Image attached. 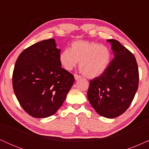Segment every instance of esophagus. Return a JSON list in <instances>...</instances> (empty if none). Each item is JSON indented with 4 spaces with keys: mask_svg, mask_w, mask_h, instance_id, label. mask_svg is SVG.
Listing matches in <instances>:
<instances>
[{
    "mask_svg": "<svg viewBox=\"0 0 149 149\" xmlns=\"http://www.w3.org/2000/svg\"><path fill=\"white\" fill-rule=\"evenodd\" d=\"M74 77L75 80H78V79L81 78V77L80 76V75H78V74H74Z\"/></svg>",
    "mask_w": 149,
    "mask_h": 149,
    "instance_id": "esophagus-1",
    "label": "esophagus"
}]
</instances>
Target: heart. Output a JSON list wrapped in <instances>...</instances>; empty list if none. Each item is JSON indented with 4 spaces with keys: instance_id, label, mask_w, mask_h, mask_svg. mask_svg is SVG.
Wrapping results in <instances>:
<instances>
[{
    "instance_id": "1",
    "label": "heart",
    "mask_w": 149,
    "mask_h": 149,
    "mask_svg": "<svg viewBox=\"0 0 149 149\" xmlns=\"http://www.w3.org/2000/svg\"><path fill=\"white\" fill-rule=\"evenodd\" d=\"M112 54L107 46L95 42L77 40L60 55V62L70 70L79 62V70L85 77H98L107 70L111 62Z\"/></svg>"
}]
</instances>
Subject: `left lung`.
<instances>
[{
    "label": "left lung",
    "mask_w": 149,
    "mask_h": 149,
    "mask_svg": "<svg viewBox=\"0 0 149 149\" xmlns=\"http://www.w3.org/2000/svg\"><path fill=\"white\" fill-rule=\"evenodd\" d=\"M107 41L111 44L114 58L102 74L90 80L87 97L100 115L113 119L131 104L138 87L139 72L132 52L117 40Z\"/></svg>",
    "instance_id": "left-lung-1"
}]
</instances>
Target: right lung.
I'll return each instance as SVG.
<instances>
[{"instance_id":"right-lung-1","label":"right lung","mask_w":149,"mask_h":149,"mask_svg":"<svg viewBox=\"0 0 149 149\" xmlns=\"http://www.w3.org/2000/svg\"><path fill=\"white\" fill-rule=\"evenodd\" d=\"M60 49L54 38L44 40L22 52L13 72V88L19 104L32 117L54 115L74 82L61 67Z\"/></svg>"}]
</instances>
